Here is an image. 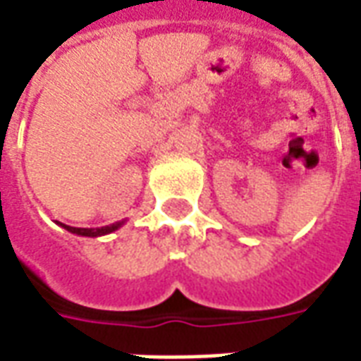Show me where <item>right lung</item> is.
Segmentation results:
<instances>
[{
  "mask_svg": "<svg viewBox=\"0 0 361 361\" xmlns=\"http://www.w3.org/2000/svg\"><path fill=\"white\" fill-rule=\"evenodd\" d=\"M59 226L65 228L66 231H71V233L82 235V237H101V235L113 233L118 228H122L124 221H116V224H111V226H105V228H72V226H66V224H61V221H59Z\"/></svg>",
  "mask_w": 361,
  "mask_h": 361,
  "instance_id": "1",
  "label": "right lung"
}]
</instances>
